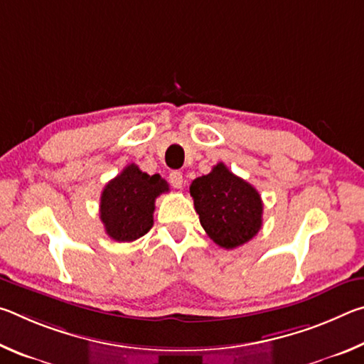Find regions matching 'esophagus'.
<instances>
[{
	"label": "esophagus",
	"mask_w": 364,
	"mask_h": 364,
	"mask_svg": "<svg viewBox=\"0 0 364 364\" xmlns=\"http://www.w3.org/2000/svg\"><path fill=\"white\" fill-rule=\"evenodd\" d=\"M168 180H170L171 186H173V188H181L183 186V173H181V171H178V170L171 171Z\"/></svg>",
	"instance_id": "34e87169"
}]
</instances>
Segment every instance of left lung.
<instances>
[{"instance_id":"left-lung-1","label":"left lung","mask_w":364,"mask_h":364,"mask_svg":"<svg viewBox=\"0 0 364 364\" xmlns=\"http://www.w3.org/2000/svg\"><path fill=\"white\" fill-rule=\"evenodd\" d=\"M189 193L200 225L208 237L223 249L249 242L262 228L263 202L258 191L217 164L208 175L191 183Z\"/></svg>"}]
</instances>
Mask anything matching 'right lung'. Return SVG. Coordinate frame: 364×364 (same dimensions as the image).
Masks as SVG:
<instances>
[{"mask_svg":"<svg viewBox=\"0 0 364 364\" xmlns=\"http://www.w3.org/2000/svg\"><path fill=\"white\" fill-rule=\"evenodd\" d=\"M168 191L159 173L147 175L138 165H128L110 180L101 194L100 217L109 237L117 242H133L154 225L156 199Z\"/></svg>","mask_w":364,"mask_h":364,"instance_id":"obj_1","label":"right lung"}]
</instances>
